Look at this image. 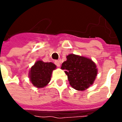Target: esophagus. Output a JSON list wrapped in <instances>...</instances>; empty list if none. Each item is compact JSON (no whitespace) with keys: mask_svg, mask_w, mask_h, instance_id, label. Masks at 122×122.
Masks as SVG:
<instances>
[{"mask_svg":"<svg viewBox=\"0 0 122 122\" xmlns=\"http://www.w3.org/2000/svg\"><path fill=\"white\" fill-rule=\"evenodd\" d=\"M55 64H56V66H60V65H61V63H60V61H57V60L55 61Z\"/></svg>","mask_w":122,"mask_h":122,"instance_id":"esophagus-1","label":"esophagus"}]
</instances>
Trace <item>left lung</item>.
<instances>
[{"label":"left lung","instance_id":"8db88e82","mask_svg":"<svg viewBox=\"0 0 122 122\" xmlns=\"http://www.w3.org/2000/svg\"><path fill=\"white\" fill-rule=\"evenodd\" d=\"M61 69L65 70L69 84L74 89L83 91L93 84L97 74L96 65L90 59L70 54L66 56Z\"/></svg>","mask_w":122,"mask_h":122}]
</instances>
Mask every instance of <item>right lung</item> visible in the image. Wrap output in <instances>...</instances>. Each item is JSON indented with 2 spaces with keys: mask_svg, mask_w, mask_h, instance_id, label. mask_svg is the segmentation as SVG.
<instances>
[{
  "mask_svg": "<svg viewBox=\"0 0 122 122\" xmlns=\"http://www.w3.org/2000/svg\"><path fill=\"white\" fill-rule=\"evenodd\" d=\"M56 69V65L53 63L38 61L29 72L30 82L36 87H44L50 82L52 71Z\"/></svg>",
  "mask_w": 122,
  "mask_h": 122,
  "instance_id": "add662e5",
  "label": "right lung"
}]
</instances>
